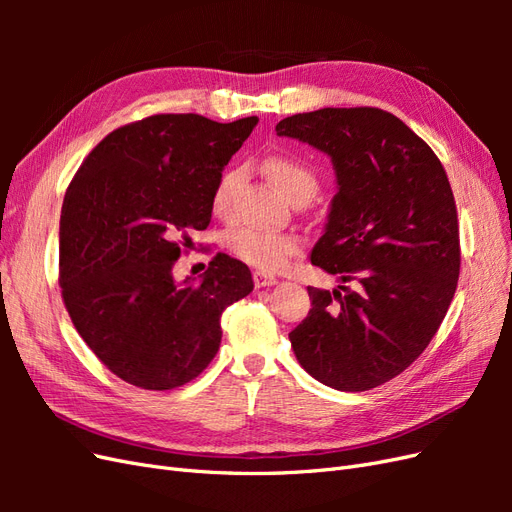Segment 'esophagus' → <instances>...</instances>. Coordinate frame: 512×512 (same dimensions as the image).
Instances as JSON below:
<instances>
[{"instance_id": "obj_1", "label": "esophagus", "mask_w": 512, "mask_h": 512, "mask_svg": "<svg viewBox=\"0 0 512 512\" xmlns=\"http://www.w3.org/2000/svg\"><path fill=\"white\" fill-rule=\"evenodd\" d=\"M254 284L256 288H267V286H275L277 284V277L269 275L265 271H256L254 273Z\"/></svg>"}]
</instances>
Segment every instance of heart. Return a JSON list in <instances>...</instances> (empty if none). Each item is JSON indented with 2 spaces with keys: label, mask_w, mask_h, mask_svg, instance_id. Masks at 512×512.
Instances as JSON below:
<instances>
[{
  "label": "heart",
  "mask_w": 512,
  "mask_h": 512,
  "mask_svg": "<svg viewBox=\"0 0 512 512\" xmlns=\"http://www.w3.org/2000/svg\"><path fill=\"white\" fill-rule=\"evenodd\" d=\"M265 173L271 183L290 203L297 198H312L318 190L316 170L290 156H271L265 162ZM239 181L237 170H226L218 179L211 194V209L215 215H228L232 203V190ZM230 252L245 265L258 271H280L288 260L301 252V239L288 232H273L260 228H241L228 237Z\"/></svg>",
  "instance_id": "obj_1"
}]
</instances>
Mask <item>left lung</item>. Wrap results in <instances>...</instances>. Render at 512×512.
Returning a JSON list of instances; mask_svg holds the SVG:
<instances>
[{"instance_id":"8db88e82","label":"left lung","mask_w":512,"mask_h":512,"mask_svg":"<svg viewBox=\"0 0 512 512\" xmlns=\"http://www.w3.org/2000/svg\"><path fill=\"white\" fill-rule=\"evenodd\" d=\"M275 132L327 153L337 175L312 265L342 286L307 288L312 309L288 335L292 350L331 389H376L423 354L455 297L461 250L446 170L421 136L374 106L299 113Z\"/></svg>"}]
</instances>
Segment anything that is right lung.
<instances>
[{
	"label": "right lung",
	"instance_id": "add662e5",
	"mask_svg": "<svg viewBox=\"0 0 512 512\" xmlns=\"http://www.w3.org/2000/svg\"><path fill=\"white\" fill-rule=\"evenodd\" d=\"M258 117L151 115L113 130L68 185L59 220V286L72 324L123 382L170 391L194 380L222 342L220 318L252 292L241 260L218 254L203 280L177 284L190 232Z\"/></svg>",
	"mask_w": 512,
	"mask_h": 512
}]
</instances>
